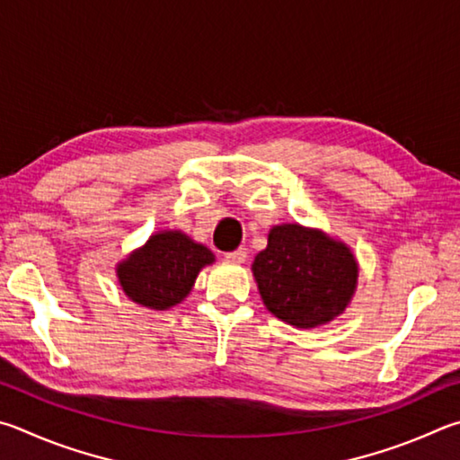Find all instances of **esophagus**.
Returning <instances> with one entry per match:
<instances>
[{
  "instance_id": "34e87169",
  "label": "esophagus",
  "mask_w": 460,
  "mask_h": 460,
  "mask_svg": "<svg viewBox=\"0 0 460 460\" xmlns=\"http://www.w3.org/2000/svg\"><path fill=\"white\" fill-rule=\"evenodd\" d=\"M246 256H248L246 248H238V251L226 254V261H228V262H234V264H243V262L246 261Z\"/></svg>"
}]
</instances>
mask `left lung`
Instances as JSON below:
<instances>
[{"mask_svg":"<svg viewBox=\"0 0 460 460\" xmlns=\"http://www.w3.org/2000/svg\"><path fill=\"white\" fill-rule=\"evenodd\" d=\"M358 272L348 244L301 224L272 226L252 262L264 307L299 329L340 317L356 293Z\"/></svg>","mask_w":460,"mask_h":460,"instance_id":"8db88e82","label":"left lung"}]
</instances>
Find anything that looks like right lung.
Wrapping results in <instances>:
<instances>
[{
	"label": "right lung",
	"instance_id": "right-lung-1",
	"mask_svg": "<svg viewBox=\"0 0 460 460\" xmlns=\"http://www.w3.org/2000/svg\"><path fill=\"white\" fill-rule=\"evenodd\" d=\"M214 261L209 248L183 232L164 230L117 264V279L133 303L165 311L190 295L199 270Z\"/></svg>",
	"mask_w": 460,
	"mask_h": 460
}]
</instances>
